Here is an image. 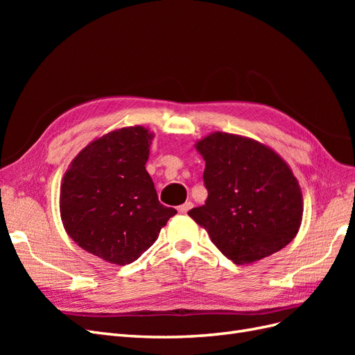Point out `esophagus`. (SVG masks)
Here are the masks:
<instances>
[{
    "mask_svg": "<svg viewBox=\"0 0 355 355\" xmlns=\"http://www.w3.org/2000/svg\"><path fill=\"white\" fill-rule=\"evenodd\" d=\"M192 207H194V204H192V201H187V202L182 204V206L178 207V211L184 214V213H188Z\"/></svg>",
    "mask_w": 355,
    "mask_h": 355,
    "instance_id": "1",
    "label": "esophagus"
}]
</instances>
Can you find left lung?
I'll return each mask as SVG.
<instances>
[{
    "label": "left lung",
    "instance_id": "8db88e82",
    "mask_svg": "<svg viewBox=\"0 0 355 355\" xmlns=\"http://www.w3.org/2000/svg\"><path fill=\"white\" fill-rule=\"evenodd\" d=\"M207 200L188 211L234 263L282 250L300 228L304 200L292 168L274 149L250 137L214 132L200 139Z\"/></svg>",
    "mask_w": 355,
    "mask_h": 355
}]
</instances>
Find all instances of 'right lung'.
<instances>
[{"label":"right lung","mask_w":355,"mask_h":355,"mask_svg":"<svg viewBox=\"0 0 355 355\" xmlns=\"http://www.w3.org/2000/svg\"><path fill=\"white\" fill-rule=\"evenodd\" d=\"M153 139L142 125L116 128L81 149L62 179L67 234L105 262L136 261L178 213L158 201L145 168Z\"/></svg>","instance_id":"1"}]
</instances>
